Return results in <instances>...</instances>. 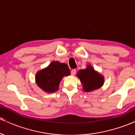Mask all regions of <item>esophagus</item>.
I'll list each match as a JSON object with an SVG mask.
<instances>
[{"instance_id":"esophagus-1","label":"esophagus","mask_w":135,"mask_h":135,"mask_svg":"<svg viewBox=\"0 0 135 135\" xmlns=\"http://www.w3.org/2000/svg\"><path fill=\"white\" fill-rule=\"evenodd\" d=\"M75 74H76V70H75V69H72V70H71V75H74Z\"/></svg>"}]
</instances>
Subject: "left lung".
I'll return each instance as SVG.
<instances>
[{
	"mask_svg": "<svg viewBox=\"0 0 135 135\" xmlns=\"http://www.w3.org/2000/svg\"><path fill=\"white\" fill-rule=\"evenodd\" d=\"M85 92H91L102 87L104 83V77L94 70L92 66L88 65L86 69L80 70L77 74Z\"/></svg>",
	"mask_w": 135,
	"mask_h": 135,
	"instance_id": "1",
	"label": "left lung"
}]
</instances>
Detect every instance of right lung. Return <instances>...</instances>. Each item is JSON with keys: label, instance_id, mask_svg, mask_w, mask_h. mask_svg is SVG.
Returning a JSON list of instances; mask_svg holds the SVG:
<instances>
[{"label": "right lung", "instance_id": "add662e5", "mask_svg": "<svg viewBox=\"0 0 135 135\" xmlns=\"http://www.w3.org/2000/svg\"><path fill=\"white\" fill-rule=\"evenodd\" d=\"M70 74L66 63L58 61H52L47 67L38 71L35 75V83L46 93H55L58 91L60 81L63 77Z\"/></svg>", "mask_w": 135, "mask_h": 135}]
</instances>
